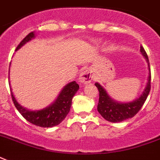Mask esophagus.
<instances>
[{"label": "esophagus", "mask_w": 160, "mask_h": 160, "mask_svg": "<svg viewBox=\"0 0 160 160\" xmlns=\"http://www.w3.org/2000/svg\"><path fill=\"white\" fill-rule=\"evenodd\" d=\"M93 78H94V75H93L92 71L89 70V69H86V70H83L82 72H81L80 78H79V80L82 84H89V83L92 81Z\"/></svg>", "instance_id": "1"}]
</instances>
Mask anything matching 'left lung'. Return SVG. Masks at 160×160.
I'll list each match as a JSON object with an SVG mask.
<instances>
[{
    "label": "left lung",
    "mask_w": 160,
    "mask_h": 160,
    "mask_svg": "<svg viewBox=\"0 0 160 160\" xmlns=\"http://www.w3.org/2000/svg\"><path fill=\"white\" fill-rule=\"evenodd\" d=\"M140 52L143 55L147 63H148V68H149V77H148V82H147L146 87L141 94V95L136 100L130 101L128 103H121L115 101L113 100L106 92V90L103 88V86L99 84L95 83V85L98 88V90L100 92V98H99V103H98L97 109L98 112L101 114V116L106 120L113 123L124 121L125 119H129L134 117L135 114L139 111L145 102L147 97L150 91V80H151V73H150V67H149V61L148 55L144 51L143 46H140Z\"/></svg>",
    "instance_id": "left-lung-1"
}]
</instances>
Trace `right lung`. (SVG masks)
Instances as JSON below:
<instances>
[{
	"instance_id": "right-lung-1",
	"label": "right lung",
	"mask_w": 160,
	"mask_h": 160,
	"mask_svg": "<svg viewBox=\"0 0 160 160\" xmlns=\"http://www.w3.org/2000/svg\"><path fill=\"white\" fill-rule=\"evenodd\" d=\"M35 38V33L31 32L28 34L25 38L21 41L18 46L16 47V51L22 47L26 43L31 41ZM11 87V85H10ZM79 85L75 81L68 83L65 85L62 90L58 95L56 100L51 105L46 107L40 110H30L26 108L21 106L16 98L14 96L13 93L11 91V97L13 100L14 105L18 111L21 114V115L25 119L31 124H35L36 126L43 127V128H50V127L56 126L64 120L68 113L70 112L72 98L75 95L79 90Z\"/></svg>"
}]
</instances>
